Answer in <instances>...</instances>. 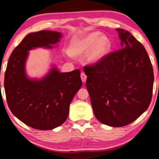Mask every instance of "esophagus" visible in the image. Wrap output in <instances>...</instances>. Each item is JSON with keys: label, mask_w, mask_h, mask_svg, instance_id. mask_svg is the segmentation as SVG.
Returning <instances> with one entry per match:
<instances>
[{"label": "esophagus", "mask_w": 159, "mask_h": 159, "mask_svg": "<svg viewBox=\"0 0 159 159\" xmlns=\"http://www.w3.org/2000/svg\"><path fill=\"white\" fill-rule=\"evenodd\" d=\"M81 79H82V81L83 82H86L87 75H85V73H84V72H82L81 73Z\"/></svg>", "instance_id": "obj_1"}]
</instances>
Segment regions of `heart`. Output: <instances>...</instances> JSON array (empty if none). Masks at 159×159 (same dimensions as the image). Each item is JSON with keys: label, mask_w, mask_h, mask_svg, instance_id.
<instances>
[{"label": "heart", "mask_w": 159, "mask_h": 159, "mask_svg": "<svg viewBox=\"0 0 159 159\" xmlns=\"http://www.w3.org/2000/svg\"><path fill=\"white\" fill-rule=\"evenodd\" d=\"M110 47L109 39L105 35L100 36L99 32H95L76 41L71 49V53L80 55L92 48L89 54V59L91 61H96L107 53Z\"/></svg>", "instance_id": "obj_1"}]
</instances>
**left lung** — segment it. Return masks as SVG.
<instances>
[{"instance_id": "8db88e82", "label": "left lung", "mask_w": 159, "mask_h": 159, "mask_svg": "<svg viewBox=\"0 0 159 159\" xmlns=\"http://www.w3.org/2000/svg\"><path fill=\"white\" fill-rule=\"evenodd\" d=\"M117 31L121 48L84 67L95 116L111 127L129 125L147 110L154 80L144 46L129 32Z\"/></svg>"}]
</instances>
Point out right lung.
<instances>
[{"label":"right lung","mask_w":159,"mask_h":159,"mask_svg":"<svg viewBox=\"0 0 159 159\" xmlns=\"http://www.w3.org/2000/svg\"><path fill=\"white\" fill-rule=\"evenodd\" d=\"M61 37L59 32L48 30L28 34L8 59L4 77L8 106L16 118L34 129H52L61 125L82 84L79 69L62 73L53 67L40 80H30L26 76L28 51L37 47L51 48Z\"/></svg>","instance_id":"1"}]
</instances>
